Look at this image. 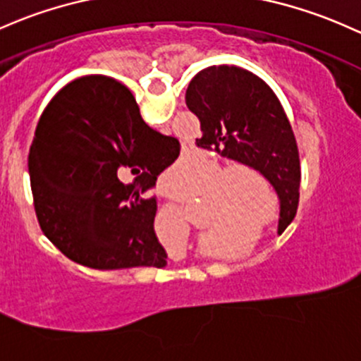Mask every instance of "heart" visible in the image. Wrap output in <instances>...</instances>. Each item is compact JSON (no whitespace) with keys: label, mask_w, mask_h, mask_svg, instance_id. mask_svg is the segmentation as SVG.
Returning <instances> with one entry per match:
<instances>
[{"label":"heart","mask_w":361,"mask_h":361,"mask_svg":"<svg viewBox=\"0 0 361 361\" xmlns=\"http://www.w3.org/2000/svg\"><path fill=\"white\" fill-rule=\"evenodd\" d=\"M196 165L182 160L169 170L164 185L176 195H188L189 184L195 177ZM263 200H272V189L262 173L251 166H231L220 177L213 189V200L207 201L203 227H207L204 243L210 247H228L234 243L231 231H246L262 213ZM272 212L259 220V227L269 226Z\"/></svg>","instance_id":"b5f03b06"}]
</instances>
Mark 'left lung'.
I'll use <instances>...</instances> for the list:
<instances>
[{"label": "left lung", "instance_id": "obj_1", "mask_svg": "<svg viewBox=\"0 0 361 361\" xmlns=\"http://www.w3.org/2000/svg\"><path fill=\"white\" fill-rule=\"evenodd\" d=\"M185 104L200 118L197 148L251 166L274 185L281 201L279 232L293 222L300 201V153L275 92L239 67H208L185 91Z\"/></svg>", "mask_w": 361, "mask_h": 361}]
</instances>
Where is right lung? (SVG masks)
Segmentation results:
<instances>
[{
  "label": "right lung",
  "instance_id": "right-lung-1",
  "mask_svg": "<svg viewBox=\"0 0 361 361\" xmlns=\"http://www.w3.org/2000/svg\"><path fill=\"white\" fill-rule=\"evenodd\" d=\"M176 137L148 127L133 92L86 75L56 92L29 151L41 231L65 257L98 270L166 265L154 234L157 200L142 197L177 160ZM133 173V185L121 179Z\"/></svg>",
  "mask_w": 361,
  "mask_h": 361
}]
</instances>
